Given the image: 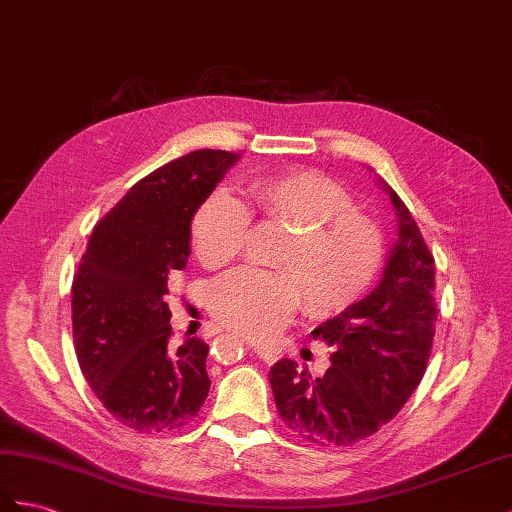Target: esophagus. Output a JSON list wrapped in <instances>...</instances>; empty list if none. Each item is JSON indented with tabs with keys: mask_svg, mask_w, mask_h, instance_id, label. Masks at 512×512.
<instances>
[{
	"mask_svg": "<svg viewBox=\"0 0 512 512\" xmlns=\"http://www.w3.org/2000/svg\"><path fill=\"white\" fill-rule=\"evenodd\" d=\"M252 347V350L265 360V363H269V365H273L276 363V360L282 356V352L278 350V347H271V345H263V343H252L249 345Z\"/></svg>",
	"mask_w": 512,
	"mask_h": 512,
	"instance_id": "34e87169",
	"label": "esophagus"
}]
</instances>
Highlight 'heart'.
<instances>
[{
  "label": "heart",
  "instance_id": "obj_1",
  "mask_svg": "<svg viewBox=\"0 0 512 512\" xmlns=\"http://www.w3.org/2000/svg\"><path fill=\"white\" fill-rule=\"evenodd\" d=\"M267 219L291 232L278 249L284 273L236 269L210 284L208 308L230 330L263 339L280 330L297 299L313 317H332L356 304L380 271L384 239L380 228L352 210L343 184L315 171L284 173L252 184ZM247 208L226 191L199 206L191 241L199 263L221 267L243 252Z\"/></svg>",
  "mask_w": 512,
  "mask_h": 512
}]
</instances>
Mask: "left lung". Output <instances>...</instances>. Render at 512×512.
Here are the masks:
<instances>
[{
  "label": "left lung",
  "mask_w": 512,
  "mask_h": 512,
  "mask_svg": "<svg viewBox=\"0 0 512 512\" xmlns=\"http://www.w3.org/2000/svg\"><path fill=\"white\" fill-rule=\"evenodd\" d=\"M397 217V239L376 289L323 321L313 339L332 345L321 378L282 358L269 382L282 421L315 445H352L391 421L419 386L434 339V258L413 215L378 178Z\"/></svg>",
  "instance_id": "1"
}]
</instances>
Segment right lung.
I'll use <instances>...</instances> for the list:
<instances>
[{
    "mask_svg": "<svg viewBox=\"0 0 512 512\" xmlns=\"http://www.w3.org/2000/svg\"><path fill=\"white\" fill-rule=\"evenodd\" d=\"M241 160L197 149L149 173L97 223L71 286L73 345L86 382L123 426L171 432L204 406L208 345H169L173 269L191 256V223Z\"/></svg>",
    "mask_w": 512,
    "mask_h": 512,
    "instance_id": "right-lung-1",
    "label": "right lung"
}]
</instances>
